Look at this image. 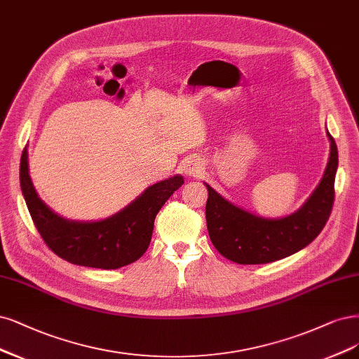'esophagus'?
Instances as JSON below:
<instances>
[{
	"label": "esophagus",
	"mask_w": 359,
	"mask_h": 359,
	"mask_svg": "<svg viewBox=\"0 0 359 359\" xmlns=\"http://www.w3.org/2000/svg\"><path fill=\"white\" fill-rule=\"evenodd\" d=\"M184 172L190 177H201L203 172V165L197 158H190L184 165Z\"/></svg>",
	"instance_id": "esophagus-1"
}]
</instances>
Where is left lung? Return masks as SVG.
<instances>
[{
    "label": "left lung",
    "instance_id": "8db88e82",
    "mask_svg": "<svg viewBox=\"0 0 359 359\" xmlns=\"http://www.w3.org/2000/svg\"><path fill=\"white\" fill-rule=\"evenodd\" d=\"M330 140V158L324 177L303 206L283 218H263L234 206L208 187L206 224L217 251L238 264H264L292 255L323 231L334 203L339 153Z\"/></svg>",
    "mask_w": 359,
    "mask_h": 359
}]
</instances>
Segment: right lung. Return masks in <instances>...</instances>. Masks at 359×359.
<instances>
[{
    "mask_svg": "<svg viewBox=\"0 0 359 359\" xmlns=\"http://www.w3.org/2000/svg\"><path fill=\"white\" fill-rule=\"evenodd\" d=\"M182 184L181 175L170 177L105 219L74 221L55 214L40 199L29 177L27 150L20 158V189L36 230L56 255L84 267L118 269L141 258L151 242L157 212Z\"/></svg>",
    "mask_w": 359,
    "mask_h": 359,
    "instance_id": "right-lung-1",
    "label": "right lung"
}]
</instances>
